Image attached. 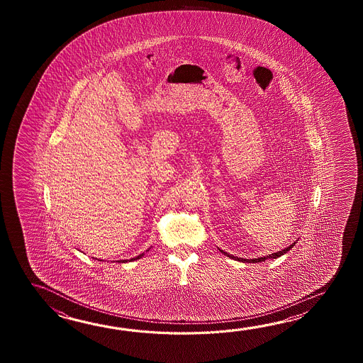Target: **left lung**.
I'll list each match as a JSON object with an SVG mask.
<instances>
[{
    "label": "left lung",
    "mask_w": 363,
    "mask_h": 363,
    "mask_svg": "<svg viewBox=\"0 0 363 363\" xmlns=\"http://www.w3.org/2000/svg\"><path fill=\"white\" fill-rule=\"evenodd\" d=\"M298 240H296L294 242H292L289 247H286V249H283V250H280V252H277V253H272V255H266V257H258V258H253V259H245V258H239V257H235V255H228L227 252H223V250H220L224 255H227V257H230L232 259H235V261H240V262H247V263H257V262H264L266 259H270V258H278V257H281V255H286L288 253L292 247L296 245V242H297Z\"/></svg>",
    "instance_id": "left-lung-1"
}]
</instances>
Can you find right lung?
<instances>
[{
  "mask_svg": "<svg viewBox=\"0 0 363 363\" xmlns=\"http://www.w3.org/2000/svg\"><path fill=\"white\" fill-rule=\"evenodd\" d=\"M143 255H144V253H143V255H138V257H135V258H131L130 261H135V259H139V258H141ZM123 262H127V259H124Z\"/></svg>",
  "mask_w": 363,
  "mask_h": 363,
  "instance_id": "obj_1",
  "label": "right lung"
}]
</instances>
